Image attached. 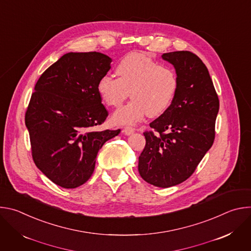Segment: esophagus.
Instances as JSON below:
<instances>
[{
	"instance_id": "esophagus-1",
	"label": "esophagus",
	"mask_w": 251,
	"mask_h": 251,
	"mask_svg": "<svg viewBox=\"0 0 251 251\" xmlns=\"http://www.w3.org/2000/svg\"><path fill=\"white\" fill-rule=\"evenodd\" d=\"M123 132H124V134H125V135L129 136V135H131V134H133V133L135 132V129H134V128H132V127L127 126V127H124Z\"/></svg>"
}]
</instances>
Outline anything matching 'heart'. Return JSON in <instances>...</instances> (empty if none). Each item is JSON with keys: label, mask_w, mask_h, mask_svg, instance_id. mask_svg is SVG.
<instances>
[{"label": "heart", "mask_w": 251, "mask_h": 251, "mask_svg": "<svg viewBox=\"0 0 251 251\" xmlns=\"http://www.w3.org/2000/svg\"><path fill=\"white\" fill-rule=\"evenodd\" d=\"M115 73L118 78L104 75L99 79L97 92L101 99L110 107L120 106L129 93L133 100L113 114L114 124L134 125L146 115L160 116L172 104L177 89L172 68L144 54L131 53L118 63Z\"/></svg>", "instance_id": "b5f03b06"}]
</instances>
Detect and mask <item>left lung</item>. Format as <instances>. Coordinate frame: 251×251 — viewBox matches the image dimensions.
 <instances>
[{"mask_svg":"<svg viewBox=\"0 0 251 251\" xmlns=\"http://www.w3.org/2000/svg\"><path fill=\"white\" fill-rule=\"evenodd\" d=\"M171 63L177 89L169 108L145 132L138 170L147 183L170 188L186 181L212 146L220 101L204 63L190 51L162 55Z\"/></svg>","mask_w":251,"mask_h":251,"instance_id":"8db88e82","label":"left lung"}]
</instances>
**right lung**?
Instances as JSON below:
<instances>
[{
  "label": "right lung",
  "mask_w": 251,
  "mask_h": 251,
  "mask_svg": "<svg viewBox=\"0 0 251 251\" xmlns=\"http://www.w3.org/2000/svg\"><path fill=\"white\" fill-rule=\"evenodd\" d=\"M112 58L68 52L39 78L25 112L33 162L50 180L75 189L91 176L98 151L118 130L96 131L108 112L97 92Z\"/></svg>",
  "instance_id": "add662e5"
}]
</instances>
